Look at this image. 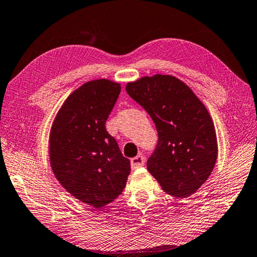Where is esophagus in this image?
<instances>
[{"label":"esophagus","mask_w":257,"mask_h":257,"mask_svg":"<svg viewBox=\"0 0 257 257\" xmlns=\"http://www.w3.org/2000/svg\"><path fill=\"white\" fill-rule=\"evenodd\" d=\"M130 163H132V167L135 170V169H138V167H142L144 166L145 164V157L142 156V155H138L136 157L132 158V161H130Z\"/></svg>","instance_id":"34e87169"}]
</instances>
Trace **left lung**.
Returning <instances> with one entry per match:
<instances>
[{
  "instance_id": "obj_1",
  "label": "left lung",
  "mask_w": 257,
  "mask_h": 257,
  "mask_svg": "<svg viewBox=\"0 0 257 257\" xmlns=\"http://www.w3.org/2000/svg\"><path fill=\"white\" fill-rule=\"evenodd\" d=\"M125 91L151 115L158 142L147 170L166 193L193 194L213 170L218 146L208 110L192 90L171 75L145 76Z\"/></svg>"
}]
</instances>
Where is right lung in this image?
<instances>
[{
    "label": "right lung",
    "mask_w": 257,
    "mask_h": 257,
    "mask_svg": "<svg viewBox=\"0 0 257 257\" xmlns=\"http://www.w3.org/2000/svg\"><path fill=\"white\" fill-rule=\"evenodd\" d=\"M121 87L109 80L83 84L69 95L50 132V164L67 192L96 209L112 202L122 192L130 173L105 122Z\"/></svg>",
    "instance_id": "right-lung-1"
}]
</instances>
